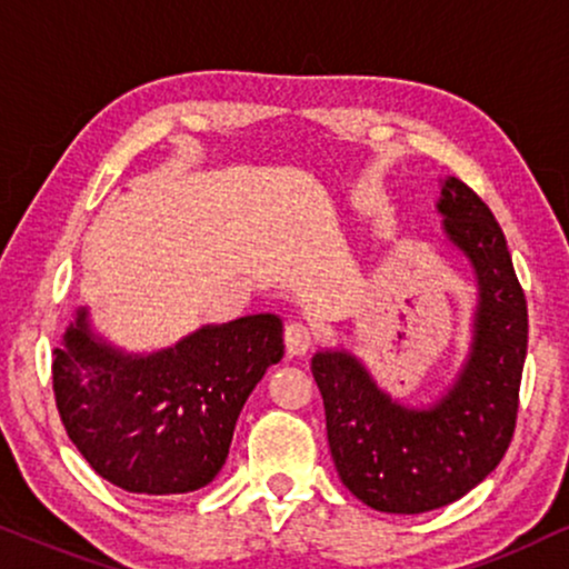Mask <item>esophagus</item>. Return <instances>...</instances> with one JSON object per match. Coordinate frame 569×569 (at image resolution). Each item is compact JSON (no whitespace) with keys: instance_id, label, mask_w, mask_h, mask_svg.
I'll list each match as a JSON object with an SVG mask.
<instances>
[{"instance_id":"obj_1","label":"esophagus","mask_w":569,"mask_h":569,"mask_svg":"<svg viewBox=\"0 0 569 569\" xmlns=\"http://www.w3.org/2000/svg\"><path fill=\"white\" fill-rule=\"evenodd\" d=\"M283 340H286V351H289V356H305L315 343V332L309 330L305 322H289L286 325Z\"/></svg>"}]
</instances>
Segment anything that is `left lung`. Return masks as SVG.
Instances as JSON below:
<instances>
[{
  "instance_id": "8db88e82",
  "label": "left lung",
  "mask_w": 569,
  "mask_h": 569,
  "mask_svg": "<svg viewBox=\"0 0 569 569\" xmlns=\"http://www.w3.org/2000/svg\"><path fill=\"white\" fill-rule=\"evenodd\" d=\"M437 213L479 289L471 351L452 388L411 408L343 348L312 356L340 481L380 512L419 515L468 495L505 458L518 419L528 307L505 233L487 202L456 177L442 181Z\"/></svg>"
}]
</instances>
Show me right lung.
Returning <instances> with one entry per match:
<instances>
[{
	"mask_svg": "<svg viewBox=\"0 0 569 569\" xmlns=\"http://www.w3.org/2000/svg\"><path fill=\"white\" fill-rule=\"evenodd\" d=\"M283 359L278 315L206 325L156 353H127L74 312L54 348V398L72 445L113 487L146 497L208 487L249 392Z\"/></svg>",
	"mask_w": 569,
	"mask_h": 569,
	"instance_id": "1",
	"label": "right lung"
}]
</instances>
